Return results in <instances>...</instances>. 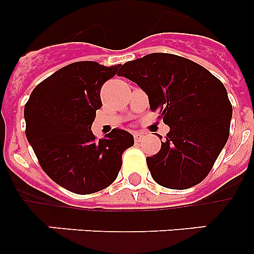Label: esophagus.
I'll list each match as a JSON object with an SVG mask.
<instances>
[{"instance_id":"34e87169","label":"esophagus","mask_w":254,"mask_h":254,"mask_svg":"<svg viewBox=\"0 0 254 254\" xmlns=\"http://www.w3.org/2000/svg\"><path fill=\"white\" fill-rule=\"evenodd\" d=\"M133 137H134V141H136V142H140V141L143 138V134L140 133V132H134Z\"/></svg>"}]
</instances>
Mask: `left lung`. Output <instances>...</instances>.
<instances>
[{"label":"left lung","instance_id":"left-lung-1","mask_svg":"<svg viewBox=\"0 0 254 254\" xmlns=\"http://www.w3.org/2000/svg\"><path fill=\"white\" fill-rule=\"evenodd\" d=\"M121 76L136 82L169 126L147 167L158 185L186 190L206 178L229 138L233 108L225 86L205 67L170 53L126 62ZM161 138V136H160Z\"/></svg>","mask_w":254,"mask_h":254}]
</instances>
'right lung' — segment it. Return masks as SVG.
Segmentation results:
<instances>
[{"instance_id": "right-lung-1", "label": "right lung", "mask_w": 254, "mask_h": 254, "mask_svg": "<svg viewBox=\"0 0 254 254\" xmlns=\"http://www.w3.org/2000/svg\"><path fill=\"white\" fill-rule=\"evenodd\" d=\"M122 64L94 61L67 64L37 85L24 108L26 138L47 176L77 194L102 190L116 181L122 154L133 146L129 132L114 128L96 141L91 125L102 108L100 90Z\"/></svg>"}]
</instances>
